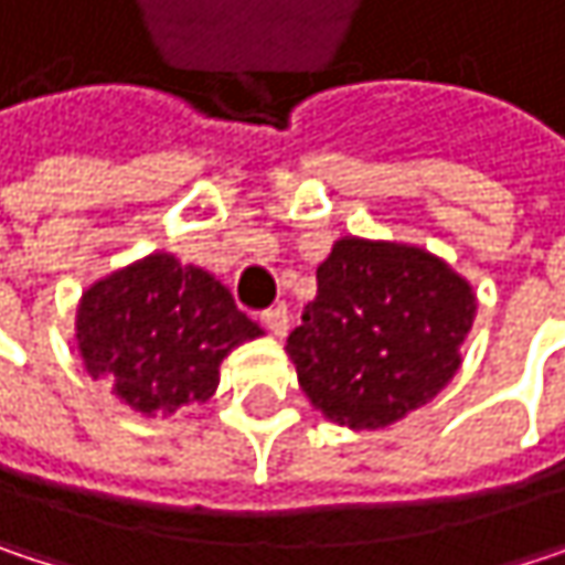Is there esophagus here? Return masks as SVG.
<instances>
[{
	"instance_id": "esophagus-1",
	"label": "esophagus",
	"mask_w": 565,
	"mask_h": 565,
	"mask_svg": "<svg viewBox=\"0 0 565 565\" xmlns=\"http://www.w3.org/2000/svg\"><path fill=\"white\" fill-rule=\"evenodd\" d=\"M262 323H265L275 337H284V333H287V323H290L287 307H284V303H275V307L262 310Z\"/></svg>"
}]
</instances>
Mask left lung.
I'll list each match as a JSON object with an SVG mask.
<instances>
[{"mask_svg":"<svg viewBox=\"0 0 565 565\" xmlns=\"http://www.w3.org/2000/svg\"><path fill=\"white\" fill-rule=\"evenodd\" d=\"M475 294L422 248L343 238L287 337L300 390L337 425L383 428L455 376Z\"/></svg>","mask_w":565,"mask_h":565,"instance_id":"left-lung-1","label":"left lung"}]
</instances>
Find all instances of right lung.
Segmentation results:
<instances>
[{"label": "right lung", "mask_w": 565, "mask_h": 565, "mask_svg": "<svg viewBox=\"0 0 565 565\" xmlns=\"http://www.w3.org/2000/svg\"><path fill=\"white\" fill-rule=\"evenodd\" d=\"M212 275L170 255L97 281L81 300L77 347L94 380L114 383L137 412L205 402L218 386L222 356L258 337Z\"/></svg>", "instance_id": "obj_1"}]
</instances>
